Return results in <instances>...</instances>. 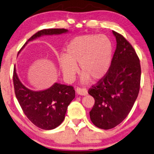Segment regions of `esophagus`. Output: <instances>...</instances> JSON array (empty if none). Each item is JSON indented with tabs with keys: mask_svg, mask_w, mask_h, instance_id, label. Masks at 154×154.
I'll use <instances>...</instances> for the list:
<instances>
[{
	"mask_svg": "<svg viewBox=\"0 0 154 154\" xmlns=\"http://www.w3.org/2000/svg\"><path fill=\"white\" fill-rule=\"evenodd\" d=\"M76 91L77 93L79 95H86L87 94V90L86 88H84V87H77L76 89Z\"/></svg>",
	"mask_w": 154,
	"mask_h": 154,
	"instance_id": "34e87169",
	"label": "esophagus"
}]
</instances>
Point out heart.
I'll use <instances>...</instances> for the list:
<instances>
[{
    "instance_id": "obj_1",
    "label": "heart",
    "mask_w": 154,
    "mask_h": 154,
    "mask_svg": "<svg viewBox=\"0 0 154 154\" xmlns=\"http://www.w3.org/2000/svg\"><path fill=\"white\" fill-rule=\"evenodd\" d=\"M112 43L105 35L87 34L76 37L68 44L65 54L60 56L59 65L64 76L72 79L79 69L82 82L89 79L98 80L109 69L112 58Z\"/></svg>"
}]
</instances>
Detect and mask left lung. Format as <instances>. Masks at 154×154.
<instances>
[{
  "label": "left lung",
  "instance_id": "obj_1",
  "mask_svg": "<svg viewBox=\"0 0 154 154\" xmlns=\"http://www.w3.org/2000/svg\"><path fill=\"white\" fill-rule=\"evenodd\" d=\"M116 48L106 75L92 85L88 93L94 99L89 112L97 127L110 129L127 116L139 92L141 65L135 50L124 37L113 31Z\"/></svg>",
  "mask_w": 154,
  "mask_h": 154
}]
</instances>
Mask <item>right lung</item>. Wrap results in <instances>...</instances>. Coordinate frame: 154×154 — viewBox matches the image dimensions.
I'll use <instances>...</instances> for the list:
<instances>
[{
    "mask_svg": "<svg viewBox=\"0 0 154 154\" xmlns=\"http://www.w3.org/2000/svg\"><path fill=\"white\" fill-rule=\"evenodd\" d=\"M67 32V30L64 28L43 29L29 38L21 50L29 41L41 35H59ZM13 79L15 97L25 116L32 124L45 130L53 129L62 124L68 105L75 97L72 86L55 83L46 90L32 91L20 81L15 67L13 69Z\"/></svg>",
    "mask_w": 154,
    "mask_h": 154,
    "instance_id": "add662e5",
    "label": "right lung"
}]
</instances>
